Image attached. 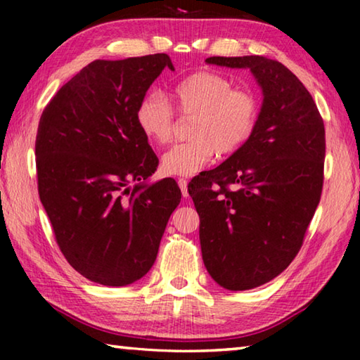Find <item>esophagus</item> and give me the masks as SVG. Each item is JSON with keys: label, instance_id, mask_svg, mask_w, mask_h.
<instances>
[{"label": "esophagus", "instance_id": "34e87169", "mask_svg": "<svg viewBox=\"0 0 360 360\" xmlns=\"http://www.w3.org/2000/svg\"><path fill=\"white\" fill-rule=\"evenodd\" d=\"M178 184H179V187H181L182 197H188V192H187V179L179 178V179H178Z\"/></svg>", "mask_w": 360, "mask_h": 360}]
</instances>
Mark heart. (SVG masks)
I'll return each instance as SVG.
<instances>
[{"label":"heart","instance_id":"b5f03b06","mask_svg":"<svg viewBox=\"0 0 360 360\" xmlns=\"http://www.w3.org/2000/svg\"><path fill=\"white\" fill-rule=\"evenodd\" d=\"M173 101L182 117H193L187 143L173 146L162 157V172L168 176H192L219 155L241 149L252 136L260 103L248 89L219 72L198 71L173 89ZM136 124L150 141L167 144L173 138L174 112L158 92L146 95L136 108Z\"/></svg>","mask_w":360,"mask_h":360}]
</instances>
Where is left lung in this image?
Segmentation results:
<instances>
[{
	"label": "left lung",
	"mask_w": 360,
	"mask_h": 360,
	"mask_svg": "<svg viewBox=\"0 0 360 360\" xmlns=\"http://www.w3.org/2000/svg\"><path fill=\"white\" fill-rule=\"evenodd\" d=\"M206 63L251 70L264 94L248 143L188 182L206 270L224 289L248 290L276 278L300 251L324 182V122L304 85L276 60Z\"/></svg>",
	"instance_id": "1"
}]
</instances>
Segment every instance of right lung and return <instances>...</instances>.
Masks as SVG:
<instances>
[{"instance_id": "obj_1", "label": "right lung", "mask_w": 360, "mask_h": 360, "mask_svg": "<svg viewBox=\"0 0 360 360\" xmlns=\"http://www.w3.org/2000/svg\"><path fill=\"white\" fill-rule=\"evenodd\" d=\"M165 68L174 71L167 53L95 60L39 119L41 203L65 259L94 283L120 288L143 278L181 202L173 178L144 184L158 158L136 124L139 101Z\"/></svg>"}]
</instances>
